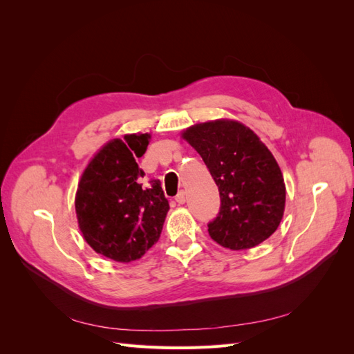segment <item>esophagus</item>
<instances>
[{
	"label": "esophagus",
	"instance_id": "obj_1",
	"mask_svg": "<svg viewBox=\"0 0 354 354\" xmlns=\"http://www.w3.org/2000/svg\"><path fill=\"white\" fill-rule=\"evenodd\" d=\"M186 201H187L186 192H185V190H180V192H178V195L176 196V202H177V203H185Z\"/></svg>",
	"mask_w": 354,
	"mask_h": 354
}]
</instances>
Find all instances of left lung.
Segmentation results:
<instances>
[{"label": "left lung", "instance_id": "1", "mask_svg": "<svg viewBox=\"0 0 354 354\" xmlns=\"http://www.w3.org/2000/svg\"><path fill=\"white\" fill-rule=\"evenodd\" d=\"M218 186L221 208L208 224L212 241L232 251L260 245L279 227L286 187L279 164L250 127L220 118L181 131Z\"/></svg>", "mask_w": 354, "mask_h": 354}]
</instances>
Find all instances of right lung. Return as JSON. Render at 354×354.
<instances>
[{
  "mask_svg": "<svg viewBox=\"0 0 354 354\" xmlns=\"http://www.w3.org/2000/svg\"><path fill=\"white\" fill-rule=\"evenodd\" d=\"M149 133L124 134L104 143L82 171L75 211L78 227L91 248L116 263H131L158 242L168 201L159 180L142 187L143 171L136 158L145 155Z\"/></svg>",
  "mask_w": 354,
  "mask_h": 354,
  "instance_id": "add662e5",
  "label": "right lung"
}]
</instances>
